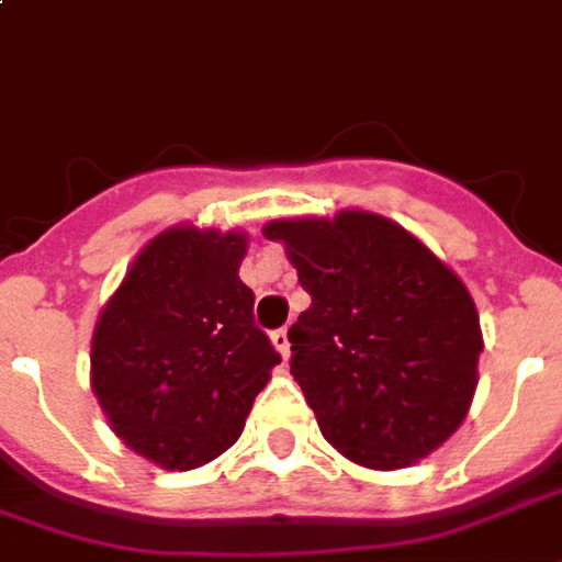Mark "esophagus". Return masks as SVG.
Returning a JSON list of instances; mask_svg holds the SVG:
<instances>
[{
	"label": "esophagus",
	"instance_id": "esophagus-1",
	"mask_svg": "<svg viewBox=\"0 0 562 562\" xmlns=\"http://www.w3.org/2000/svg\"><path fill=\"white\" fill-rule=\"evenodd\" d=\"M270 342L277 345V351H280L282 357H289V348H292V342H289V330H285V327L273 330V334H270Z\"/></svg>",
	"mask_w": 562,
	"mask_h": 562
}]
</instances>
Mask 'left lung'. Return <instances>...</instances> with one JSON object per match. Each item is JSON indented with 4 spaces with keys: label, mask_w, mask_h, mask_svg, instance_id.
<instances>
[{
    "label": "left lung",
    "mask_w": 562,
    "mask_h": 562,
    "mask_svg": "<svg viewBox=\"0 0 562 562\" xmlns=\"http://www.w3.org/2000/svg\"><path fill=\"white\" fill-rule=\"evenodd\" d=\"M313 303L289 327L292 375L336 450L396 471L438 450L471 408L482 351L464 282L393 220H273Z\"/></svg>",
    "instance_id": "left-lung-1"
}]
</instances>
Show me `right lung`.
Instances as JSON below:
<instances>
[{"instance_id":"1","label":"right lung","mask_w":562,"mask_h":562,"mask_svg":"<svg viewBox=\"0 0 562 562\" xmlns=\"http://www.w3.org/2000/svg\"><path fill=\"white\" fill-rule=\"evenodd\" d=\"M238 232L169 228L98 318L91 386L112 431L166 471L226 452L280 363L238 277Z\"/></svg>"}]
</instances>
